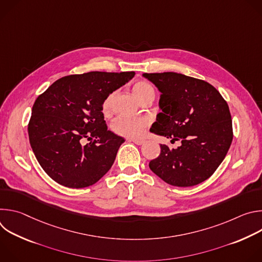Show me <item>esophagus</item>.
Instances as JSON below:
<instances>
[{"label":"esophagus","mask_w":262,"mask_h":262,"mask_svg":"<svg viewBox=\"0 0 262 262\" xmlns=\"http://www.w3.org/2000/svg\"><path fill=\"white\" fill-rule=\"evenodd\" d=\"M128 141H129V142H133V143H135V144H137V145H142V144L144 143L143 140H136V139H129Z\"/></svg>","instance_id":"1"}]
</instances>
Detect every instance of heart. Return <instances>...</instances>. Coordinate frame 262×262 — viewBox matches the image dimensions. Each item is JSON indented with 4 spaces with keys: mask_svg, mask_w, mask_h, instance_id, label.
<instances>
[{
    "mask_svg": "<svg viewBox=\"0 0 262 262\" xmlns=\"http://www.w3.org/2000/svg\"><path fill=\"white\" fill-rule=\"evenodd\" d=\"M133 92L136 97L141 101L147 99H155V90L148 83L144 81H139L133 86ZM115 93L110 94L102 103V113L107 116L112 110V101H113ZM148 121L145 118H135V117H119L113 123H112V129L115 134L137 139L140 138L144 132V128L147 126Z\"/></svg>",
    "mask_w": 262,
    "mask_h": 262,
    "instance_id": "b5f03b06",
    "label": "heart"
}]
</instances>
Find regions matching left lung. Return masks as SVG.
<instances>
[{"mask_svg":"<svg viewBox=\"0 0 262 262\" xmlns=\"http://www.w3.org/2000/svg\"><path fill=\"white\" fill-rule=\"evenodd\" d=\"M161 92L162 112L150 130L181 145L161 144L149 168L174 186H193L209 178L225 159L233 138L229 106L205 81L177 72L143 73Z\"/></svg>","mask_w":262,"mask_h":262,"instance_id":"1","label":"left lung"}]
</instances>
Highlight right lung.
Instances as JSON below:
<instances>
[{
  "instance_id": "right-lung-1",
  "label": "right lung",
  "mask_w": 262,
  "mask_h": 262,
  "mask_svg": "<svg viewBox=\"0 0 262 262\" xmlns=\"http://www.w3.org/2000/svg\"><path fill=\"white\" fill-rule=\"evenodd\" d=\"M134 76V71L72 74L57 80L37 97L28 125L29 140L37 161L53 180L82 189L111 169L125 140L107 129L102 103Z\"/></svg>"
}]
</instances>
